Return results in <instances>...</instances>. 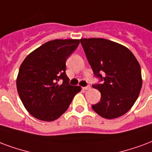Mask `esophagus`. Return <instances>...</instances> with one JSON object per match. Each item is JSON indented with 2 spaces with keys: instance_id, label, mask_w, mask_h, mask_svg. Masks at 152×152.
Instances as JSON below:
<instances>
[{
  "instance_id": "34e87169",
  "label": "esophagus",
  "mask_w": 152,
  "mask_h": 152,
  "mask_svg": "<svg viewBox=\"0 0 152 152\" xmlns=\"http://www.w3.org/2000/svg\"><path fill=\"white\" fill-rule=\"evenodd\" d=\"M91 88V87L89 86H87V87H84V88H83V89H84V90H89V89Z\"/></svg>"
}]
</instances>
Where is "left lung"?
Segmentation results:
<instances>
[{
  "instance_id": "left-lung-1",
  "label": "left lung",
  "mask_w": 152,
  "mask_h": 152,
  "mask_svg": "<svg viewBox=\"0 0 152 152\" xmlns=\"http://www.w3.org/2000/svg\"><path fill=\"white\" fill-rule=\"evenodd\" d=\"M80 43L94 75L103 81L92 85L101 93L100 101L92 109L108 120L127 113L136 101L143 82L135 56L124 45L103 38H83Z\"/></svg>"
}]
</instances>
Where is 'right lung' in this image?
<instances>
[{
  "label": "right lung",
  "instance_id": "right-lung-1",
  "mask_svg": "<svg viewBox=\"0 0 152 152\" xmlns=\"http://www.w3.org/2000/svg\"><path fill=\"white\" fill-rule=\"evenodd\" d=\"M80 40L48 41L26 56L20 67L17 88L22 104L32 116L53 121L67 111L80 86H72L66 75V61ZM62 79L60 86L58 81Z\"/></svg>",
  "mask_w": 152,
  "mask_h": 152
}]
</instances>
